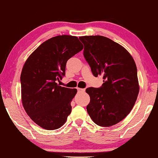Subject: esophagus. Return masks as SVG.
<instances>
[{"instance_id": "esophagus-1", "label": "esophagus", "mask_w": 158, "mask_h": 158, "mask_svg": "<svg viewBox=\"0 0 158 158\" xmlns=\"http://www.w3.org/2000/svg\"><path fill=\"white\" fill-rule=\"evenodd\" d=\"M77 92H78V93H82V92H84L85 91V89H82V88H77Z\"/></svg>"}]
</instances>
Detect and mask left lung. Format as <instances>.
I'll use <instances>...</instances> for the list:
<instances>
[{"label": "left lung", "instance_id": "left-lung-1", "mask_svg": "<svg viewBox=\"0 0 158 158\" xmlns=\"http://www.w3.org/2000/svg\"><path fill=\"white\" fill-rule=\"evenodd\" d=\"M83 55L93 76H103L99 88L88 87L87 111L94 123L108 127L122 121L132 110L139 93L137 68L128 51L103 36H83Z\"/></svg>", "mask_w": 158, "mask_h": 158}]
</instances>
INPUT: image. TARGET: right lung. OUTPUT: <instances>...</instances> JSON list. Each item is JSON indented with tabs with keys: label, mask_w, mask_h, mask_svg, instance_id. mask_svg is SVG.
I'll use <instances>...</instances> for the list:
<instances>
[{
	"label": "right lung",
	"mask_w": 158,
	"mask_h": 158,
	"mask_svg": "<svg viewBox=\"0 0 158 158\" xmlns=\"http://www.w3.org/2000/svg\"><path fill=\"white\" fill-rule=\"evenodd\" d=\"M83 48L78 38L59 35L43 42L27 59L20 76L23 107L34 122L47 130L64 124L77 93L57 84L68 60Z\"/></svg>",
	"instance_id": "obj_1"
}]
</instances>
